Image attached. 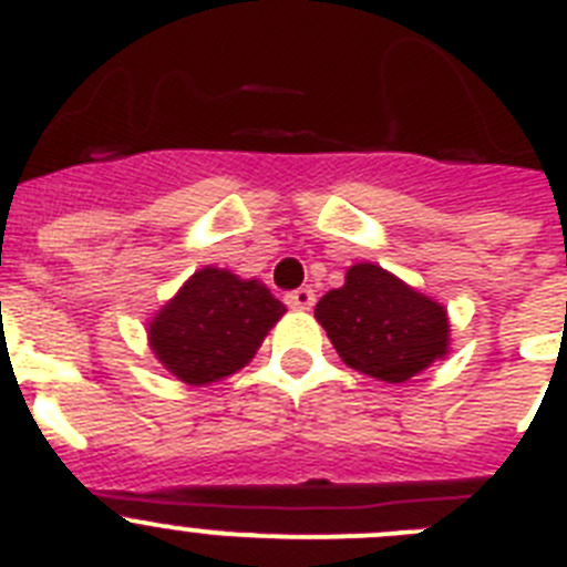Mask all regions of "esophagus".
Returning <instances> with one entry per match:
<instances>
[{
    "instance_id": "1",
    "label": "esophagus",
    "mask_w": 567,
    "mask_h": 567,
    "mask_svg": "<svg viewBox=\"0 0 567 567\" xmlns=\"http://www.w3.org/2000/svg\"><path fill=\"white\" fill-rule=\"evenodd\" d=\"M287 307L289 309H312L315 307V289L300 287V289H295V292H289Z\"/></svg>"
}]
</instances>
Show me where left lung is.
Masks as SVG:
<instances>
[{"mask_svg": "<svg viewBox=\"0 0 567 567\" xmlns=\"http://www.w3.org/2000/svg\"><path fill=\"white\" fill-rule=\"evenodd\" d=\"M315 318L346 365L385 383H405L449 354L445 309L374 264L349 267Z\"/></svg>", "mask_w": 567, "mask_h": 567, "instance_id": "1", "label": "left lung"}]
</instances>
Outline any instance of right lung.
<instances>
[{"label": "right lung", "instance_id": "add662e5", "mask_svg": "<svg viewBox=\"0 0 567 567\" xmlns=\"http://www.w3.org/2000/svg\"><path fill=\"white\" fill-rule=\"evenodd\" d=\"M284 312L260 280L204 267L150 320V349L184 383H218L255 358Z\"/></svg>", "mask_w": 567, "mask_h": 567}]
</instances>
